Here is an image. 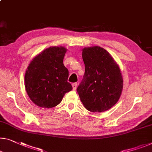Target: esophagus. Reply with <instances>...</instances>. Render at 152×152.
<instances>
[{
    "label": "esophagus",
    "mask_w": 152,
    "mask_h": 152,
    "mask_svg": "<svg viewBox=\"0 0 152 152\" xmlns=\"http://www.w3.org/2000/svg\"><path fill=\"white\" fill-rule=\"evenodd\" d=\"M77 85H78V83H73V84H72V86H73V89L74 90H75L76 89H77Z\"/></svg>",
    "instance_id": "obj_1"
}]
</instances>
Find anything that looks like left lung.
Listing matches in <instances>:
<instances>
[{
    "instance_id": "left-lung-1",
    "label": "left lung",
    "mask_w": 152,
    "mask_h": 152,
    "mask_svg": "<svg viewBox=\"0 0 152 152\" xmlns=\"http://www.w3.org/2000/svg\"><path fill=\"white\" fill-rule=\"evenodd\" d=\"M85 73L77 88L87 110L102 112L113 107L120 99L123 79L118 65L109 53L100 47L83 49Z\"/></svg>"
}]
</instances>
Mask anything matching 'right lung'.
Wrapping results in <instances>:
<instances>
[{
    "instance_id": "add662e5",
    "label": "right lung",
    "mask_w": 152,
    "mask_h": 152,
    "mask_svg": "<svg viewBox=\"0 0 152 152\" xmlns=\"http://www.w3.org/2000/svg\"><path fill=\"white\" fill-rule=\"evenodd\" d=\"M66 49L51 47L30 63L25 74V88L37 106L52 108L62 101L73 87L68 82L69 71L63 64Z\"/></svg>"
}]
</instances>
